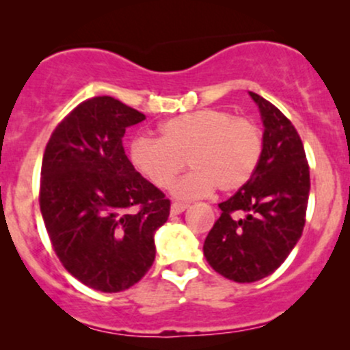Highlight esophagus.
Masks as SVG:
<instances>
[{"mask_svg": "<svg viewBox=\"0 0 350 350\" xmlns=\"http://www.w3.org/2000/svg\"><path fill=\"white\" fill-rule=\"evenodd\" d=\"M187 209V204H183V202H172L171 204V214L172 216H178V214L184 213Z\"/></svg>", "mask_w": 350, "mask_h": 350, "instance_id": "obj_1", "label": "esophagus"}]
</instances>
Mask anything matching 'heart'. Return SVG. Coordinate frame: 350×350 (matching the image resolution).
<instances>
[{
  "instance_id": "b5f03b06",
  "label": "heart",
  "mask_w": 350,
  "mask_h": 350,
  "mask_svg": "<svg viewBox=\"0 0 350 350\" xmlns=\"http://www.w3.org/2000/svg\"><path fill=\"white\" fill-rule=\"evenodd\" d=\"M161 137L137 136L131 161L156 187H169L187 164L193 171L174 186L181 199L241 189L259 166L262 134L254 121L234 118L229 111H191L159 126Z\"/></svg>"
}]
</instances>
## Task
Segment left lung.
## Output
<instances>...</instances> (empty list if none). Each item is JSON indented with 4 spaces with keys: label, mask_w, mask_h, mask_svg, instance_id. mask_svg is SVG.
I'll return each mask as SVG.
<instances>
[{
    "label": "left lung",
    "mask_w": 350,
    "mask_h": 350,
    "mask_svg": "<svg viewBox=\"0 0 350 350\" xmlns=\"http://www.w3.org/2000/svg\"><path fill=\"white\" fill-rule=\"evenodd\" d=\"M262 118V156L252 178L221 202V217L204 241L214 271L236 282L272 274L301 239L310 178L304 146L281 111L249 93Z\"/></svg>",
    "instance_id": "left-lung-1"
}]
</instances>
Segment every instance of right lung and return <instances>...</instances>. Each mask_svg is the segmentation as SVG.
<instances>
[{
    "mask_svg": "<svg viewBox=\"0 0 350 350\" xmlns=\"http://www.w3.org/2000/svg\"><path fill=\"white\" fill-rule=\"evenodd\" d=\"M139 111L111 96L86 99L49 137L40 207L61 264L91 289L119 293L154 262V232L169 217L164 193L134 169L122 148Z\"/></svg>",
    "mask_w": 350,
    "mask_h": 350,
    "instance_id": "1",
    "label": "right lung"
}]
</instances>
